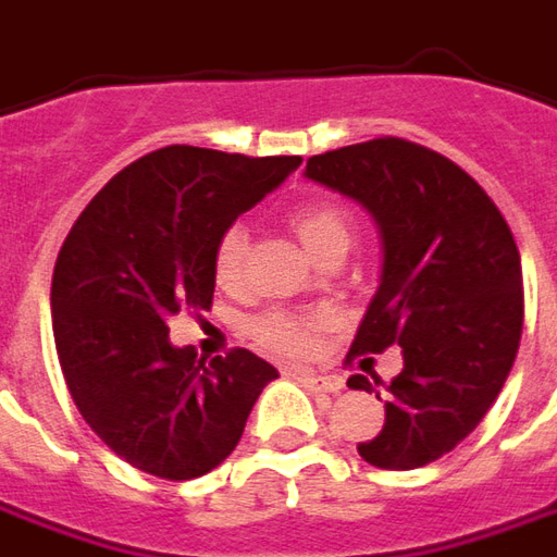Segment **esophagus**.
Returning <instances> with one entry per match:
<instances>
[{
  "instance_id": "esophagus-1",
  "label": "esophagus",
  "mask_w": 557,
  "mask_h": 557,
  "mask_svg": "<svg viewBox=\"0 0 557 557\" xmlns=\"http://www.w3.org/2000/svg\"><path fill=\"white\" fill-rule=\"evenodd\" d=\"M298 380L305 383L307 388H313V392H329V395H337L341 388H344V380L341 376H332V373H298Z\"/></svg>"
}]
</instances>
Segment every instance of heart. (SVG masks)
<instances>
[{
    "mask_svg": "<svg viewBox=\"0 0 557 557\" xmlns=\"http://www.w3.org/2000/svg\"><path fill=\"white\" fill-rule=\"evenodd\" d=\"M292 228L298 240L305 244V250L319 259L325 250L349 247L352 238V220L349 213L334 205V201H317L305 205L292 213ZM250 235L240 223L228 225L223 235L216 238L213 247V277L223 289H238L244 277V259H247ZM332 322L325 310H271L265 317L252 319L250 334L256 346H262L265 352L274 356H307L317 346V332H322Z\"/></svg>",
    "mask_w": 557,
    "mask_h": 557,
    "instance_id": "obj_1",
    "label": "heart"
}]
</instances>
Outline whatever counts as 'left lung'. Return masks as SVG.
Returning <instances> with one entry per match:
<instances>
[{
  "mask_svg": "<svg viewBox=\"0 0 557 557\" xmlns=\"http://www.w3.org/2000/svg\"><path fill=\"white\" fill-rule=\"evenodd\" d=\"M305 177L359 201L383 240L380 286L349 356L398 344L404 371L386 386L383 431L359 443V455L383 470L431 465L480 425L519 352L524 295L512 232L468 171L404 138L310 157ZM349 386L371 392L364 376Z\"/></svg>",
  "mask_w": 557,
  "mask_h": 557,
  "instance_id": "obj_1",
  "label": "left lung"
}]
</instances>
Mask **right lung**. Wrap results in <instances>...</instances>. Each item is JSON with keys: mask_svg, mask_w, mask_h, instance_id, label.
<instances>
[{"mask_svg": "<svg viewBox=\"0 0 557 557\" xmlns=\"http://www.w3.org/2000/svg\"><path fill=\"white\" fill-rule=\"evenodd\" d=\"M298 165L171 144L111 177L72 225L50 286L57 356L87 425L132 468L205 476L277 380L250 349L198 361L169 341V317L211 307L216 238Z\"/></svg>", "mask_w": 557, "mask_h": 557, "instance_id": "1", "label": "right lung"}]
</instances>
